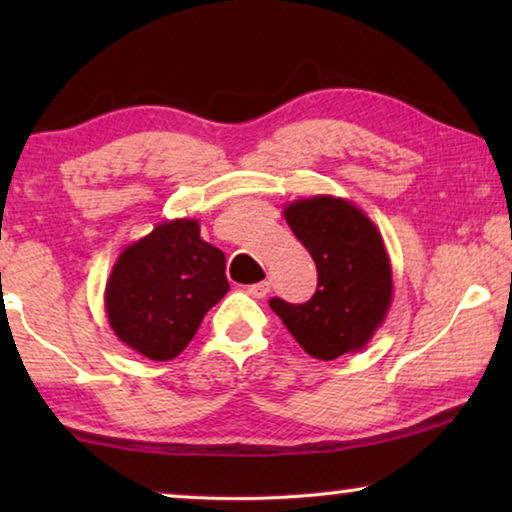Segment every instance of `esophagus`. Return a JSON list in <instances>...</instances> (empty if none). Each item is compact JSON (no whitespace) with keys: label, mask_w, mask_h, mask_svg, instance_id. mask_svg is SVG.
<instances>
[{"label":"esophagus","mask_w":512,"mask_h":512,"mask_svg":"<svg viewBox=\"0 0 512 512\" xmlns=\"http://www.w3.org/2000/svg\"><path fill=\"white\" fill-rule=\"evenodd\" d=\"M247 293L251 298H265L270 293V282H258V284H251V286H247Z\"/></svg>","instance_id":"esophagus-1"}]
</instances>
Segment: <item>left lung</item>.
I'll return each instance as SVG.
<instances>
[{"label": "left lung", "mask_w": 512, "mask_h": 512, "mask_svg": "<svg viewBox=\"0 0 512 512\" xmlns=\"http://www.w3.org/2000/svg\"><path fill=\"white\" fill-rule=\"evenodd\" d=\"M284 219L314 258L317 291L307 303L272 298L270 307L314 359L361 352L382 326L394 296L380 230L359 207L333 195L291 202Z\"/></svg>", "instance_id": "obj_1"}]
</instances>
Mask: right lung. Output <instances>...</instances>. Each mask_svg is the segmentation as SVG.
I'll return each instance as SVG.
<instances>
[{
  "mask_svg": "<svg viewBox=\"0 0 512 512\" xmlns=\"http://www.w3.org/2000/svg\"><path fill=\"white\" fill-rule=\"evenodd\" d=\"M228 289L223 251L202 240L195 219H172L121 251L104 310L123 345L151 361H170Z\"/></svg>",
  "mask_w": 512,
  "mask_h": 512,
  "instance_id": "right-lung-1",
  "label": "right lung"
}]
</instances>
